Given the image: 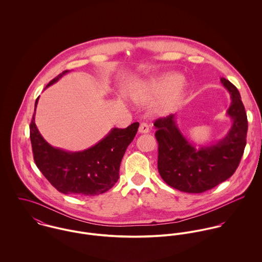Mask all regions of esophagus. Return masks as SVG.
Segmentation results:
<instances>
[{"instance_id": "obj_1", "label": "esophagus", "mask_w": 262, "mask_h": 262, "mask_svg": "<svg viewBox=\"0 0 262 262\" xmlns=\"http://www.w3.org/2000/svg\"><path fill=\"white\" fill-rule=\"evenodd\" d=\"M139 133L141 134H146L150 131L149 126L146 124V123H141L140 126H139V129H138Z\"/></svg>"}]
</instances>
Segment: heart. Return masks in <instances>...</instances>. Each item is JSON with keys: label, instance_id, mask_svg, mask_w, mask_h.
Returning <instances> with one entry per match:
<instances>
[{"label": "heart", "instance_id": "1", "mask_svg": "<svg viewBox=\"0 0 262 262\" xmlns=\"http://www.w3.org/2000/svg\"><path fill=\"white\" fill-rule=\"evenodd\" d=\"M185 81L180 80V76L176 74H165L150 81L138 93L136 99L139 102L146 103L156 98H161L154 108L159 115H167L173 112L179 106L185 92Z\"/></svg>", "mask_w": 262, "mask_h": 262}]
</instances>
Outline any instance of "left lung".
I'll return each mask as SVG.
<instances>
[{
  "mask_svg": "<svg viewBox=\"0 0 262 262\" xmlns=\"http://www.w3.org/2000/svg\"><path fill=\"white\" fill-rule=\"evenodd\" d=\"M221 82L231 96L227 115L233 124L216 144L195 148L178 128L174 114L154 122L157 129L158 171L162 180L173 188L191 193L204 192L232 177L240 163L246 146L247 115L237 88L224 77Z\"/></svg>",
  "mask_w": 262,
  "mask_h": 262,
  "instance_id": "left-lung-1",
  "label": "left lung"
}]
</instances>
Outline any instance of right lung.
Returning a JSON list of instances; mask_svg holds the SVG:
<instances>
[{
    "instance_id": "add662e5",
    "label": "right lung",
    "mask_w": 262,
    "mask_h": 262,
    "mask_svg": "<svg viewBox=\"0 0 262 262\" xmlns=\"http://www.w3.org/2000/svg\"><path fill=\"white\" fill-rule=\"evenodd\" d=\"M69 71L54 77L46 86L56 82ZM44 89V90H45ZM34 114L30 123V140L39 170L58 191L78 196H93L109 190L119 179L122 158L134 139L139 123L125 129L113 128L96 145L79 152H69L48 144L38 131Z\"/></svg>"
}]
</instances>
